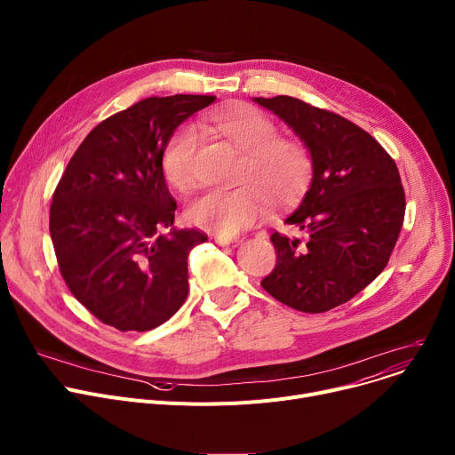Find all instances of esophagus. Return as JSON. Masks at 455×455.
I'll use <instances>...</instances> for the list:
<instances>
[{"instance_id": "1", "label": "esophagus", "mask_w": 455, "mask_h": 455, "mask_svg": "<svg viewBox=\"0 0 455 455\" xmlns=\"http://www.w3.org/2000/svg\"><path fill=\"white\" fill-rule=\"evenodd\" d=\"M216 243L221 247H237L241 239H228V237H216Z\"/></svg>"}]
</instances>
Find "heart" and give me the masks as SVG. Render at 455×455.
Instances as JSON below:
<instances>
[{
	"label": "heart",
	"instance_id": "obj_1",
	"mask_svg": "<svg viewBox=\"0 0 455 455\" xmlns=\"http://www.w3.org/2000/svg\"><path fill=\"white\" fill-rule=\"evenodd\" d=\"M199 128L218 133L243 151L239 180L234 190H210L187 206V218L196 227L232 237L261 221L268 201L278 206L298 201L307 190L313 175V157L307 146L292 137H280L278 126L254 106L228 104L204 116ZM196 128H179L166 142L161 166L168 185L185 192L196 183Z\"/></svg>",
	"mask_w": 455,
	"mask_h": 455
}]
</instances>
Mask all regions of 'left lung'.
<instances>
[{"instance_id":"obj_1","label":"left lung","mask_w":455,"mask_h":455,"mask_svg":"<svg viewBox=\"0 0 455 455\" xmlns=\"http://www.w3.org/2000/svg\"><path fill=\"white\" fill-rule=\"evenodd\" d=\"M306 142L311 187L285 223L307 239L270 235L276 267L261 287L282 304L325 313L368 287L389 261L404 221V188L395 161L351 120L292 97L254 99Z\"/></svg>"}]
</instances>
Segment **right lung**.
<instances>
[{"instance_id":"1","label":"right lung","mask_w":455,"mask_h":455,"mask_svg":"<svg viewBox=\"0 0 455 455\" xmlns=\"http://www.w3.org/2000/svg\"><path fill=\"white\" fill-rule=\"evenodd\" d=\"M216 97H149L89 132L54 190L49 230L60 275L118 331H149L185 304L188 254L208 239L172 228L177 203L161 157L177 126Z\"/></svg>"}]
</instances>
